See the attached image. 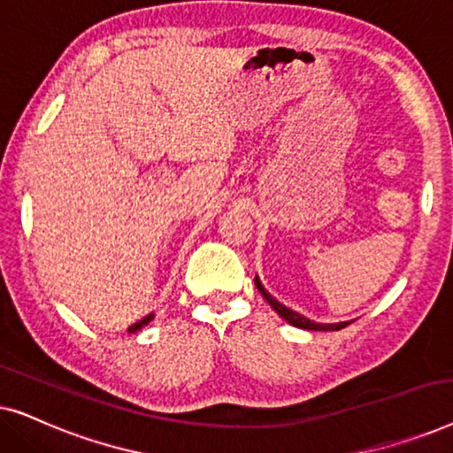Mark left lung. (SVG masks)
Segmentation results:
<instances>
[{
  "mask_svg": "<svg viewBox=\"0 0 453 453\" xmlns=\"http://www.w3.org/2000/svg\"><path fill=\"white\" fill-rule=\"evenodd\" d=\"M256 287H257L259 293H262L264 299L270 303L272 309H274V311L280 315L282 319H287L288 324H293L295 327H303V330H315V332H327V330H342V327L349 326V321H342V324H315V321L303 318L301 313H296V311H293V309L284 307L282 303H278L274 296H272L268 290L262 287V282H259L257 276H256Z\"/></svg>",
  "mask_w": 453,
  "mask_h": 453,
  "instance_id": "obj_1",
  "label": "left lung"
}]
</instances>
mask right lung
<instances>
[{
	"label": "right lung",
	"instance_id": "obj_1",
	"mask_svg": "<svg viewBox=\"0 0 453 453\" xmlns=\"http://www.w3.org/2000/svg\"><path fill=\"white\" fill-rule=\"evenodd\" d=\"M152 319V315H148V318H144V319H142L140 321V324H135V326H132V327H129V332H135V330H140V327L142 326H144V324H148V321H150Z\"/></svg>",
	"mask_w": 453,
	"mask_h": 453
}]
</instances>
